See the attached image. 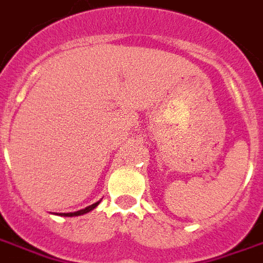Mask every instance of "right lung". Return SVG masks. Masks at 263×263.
I'll use <instances>...</instances> for the list:
<instances>
[{
	"label": "right lung",
	"instance_id": "add662e5",
	"mask_svg": "<svg viewBox=\"0 0 263 263\" xmlns=\"http://www.w3.org/2000/svg\"><path fill=\"white\" fill-rule=\"evenodd\" d=\"M99 203H100V201H98V203L92 204V205H88V207H85V208H84V210H80V211L67 212V214H59V215H62V216H78V215H84V214H87V212L92 211V210H93V208H95L96 205H98V204H99Z\"/></svg>",
	"mask_w": 263,
	"mask_h": 263
}]
</instances>
